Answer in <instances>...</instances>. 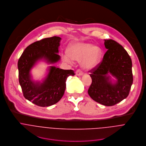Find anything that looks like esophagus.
Instances as JSON below:
<instances>
[{
	"mask_svg": "<svg viewBox=\"0 0 146 146\" xmlns=\"http://www.w3.org/2000/svg\"><path fill=\"white\" fill-rule=\"evenodd\" d=\"M83 74V72L80 69H78V70H76V75H78V76H82Z\"/></svg>",
	"mask_w": 146,
	"mask_h": 146,
	"instance_id": "1",
	"label": "esophagus"
}]
</instances>
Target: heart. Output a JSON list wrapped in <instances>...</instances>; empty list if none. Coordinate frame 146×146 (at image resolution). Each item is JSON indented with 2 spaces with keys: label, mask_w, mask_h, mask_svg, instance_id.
<instances>
[{
  "label": "heart",
  "mask_w": 146,
  "mask_h": 146,
  "mask_svg": "<svg viewBox=\"0 0 146 146\" xmlns=\"http://www.w3.org/2000/svg\"><path fill=\"white\" fill-rule=\"evenodd\" d=\"M68 55H63V60L72 63V59L81 60L82 66L86 69L91 70L96 67L100 63L102 51L100 48L94 46L92 43L77 42L72 43L68 50Z\"/></svg>",
  "instance_id": "obj_1"
}]
</instances>
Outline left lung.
I'll return each instance as SVG.
<instances>
[{"mask_svg": "<svg viewBox=\"0 0 146 146\" xmlns=\"http://www.w3.org/2000/svg\"><path fill=\"white\" fill-rule=\"evenodd\" d=\"M107 52L102 61L90 72L92 83L88 90L95 102L113 106L126 98L133 83L132 60L125 50L112 39L104 40ZM111 74L117 80L112 83Z\"/></svg>", "mask_w": 146, "mask_h": 146, "instance_id": "1", "label": "left lung"}]
</instances>
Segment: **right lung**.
I'll return each mask as SVG.
<instances>
[{
	"label": "right lung",
	"mask_w": 146,
	"mask_h": 146,
	"mask_svg": "<svg viewBox=\"0 0 146 146\" xmlns=\"http://www.w3.org/2000/svg\"><path fill=\"white\" fill-rule=\"evenodd\" d=\"M60 40V37L53 36L35 42L25 50L18 60L19 82L23 96L38 106L48 107L58 103L64 95L67 78L75 75L73 70L50 66L42 82L32 79L30 71L39 60L54 64L60 59L58 54Z\"/></svg>",
	"instance_id": "add662e5"
}]
</instances>
